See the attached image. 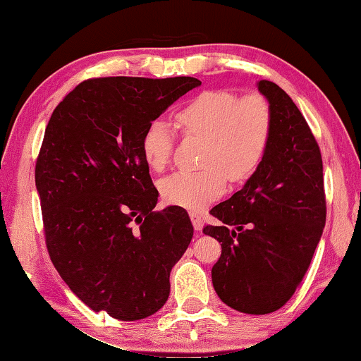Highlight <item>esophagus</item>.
I'll return each instance as SVG.
<instances>
[{
  "label": "esophagus",
  "instance_id": "34e87169",
  "mask_svg": "<svg viewBox=\"0 0 361 361\" xmlns=\"http://www.w3.org/2000/svg\"><path fill=\"white\" fill-rule=\"evenodd\" d=\"M190 219H192V224H193V228H195V230L200 231L201 228H203V225H204L203 217H201L198 212L192 211V212H190Z\"/></svg>",
  "mask_w": 361,
  "mask_h": 361
}]
</instances>
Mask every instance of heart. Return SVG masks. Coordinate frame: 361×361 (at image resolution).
<instances>
[{"label":"heart","mask_w":361,"mask_h":361,"mask_svg":"<svg viewBox=\"0 0 361 361\" xmlns=\"http://www.w3.org/2000/svg\"><path fill=\"white\" fill-rule=\"evenodd\" d=\"M174 123L184 136L203 139L200 171H177L161 182L171 204L201 209L225 192L226 180L241 182L258 168L267 152L273 112L260 93L238 98L225 90H207L176 112ZM174 135L163 120L144 130L141 150L145 163L161 171L171 160Z\"/></svg>","instance_id":"1"}]
</instances>
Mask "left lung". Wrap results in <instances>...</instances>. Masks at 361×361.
I'll return each instance as SVG.
<instances>
[{"label":"left lung","instance_id":"obj_1","mask_svg":"<svg viewBox=\"0 0 361 361\" xmlns=\"http://www.w3.org/2000/svg\"><path fill=\"white\" fill-rule=\"evenodd\" d=\"M258 90L273 112L267 152L230 200L212 207L220 224L204 235L222 243L212 286L226 306L263 315L292 298L324 233L326 201L319 144L293 99L269 80Z\"/></svg>","mask_w":361,"mask_h":361}]
</instances>
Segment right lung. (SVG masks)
I'll return each instance as SVG.
<instances>
[{"label": "right lung", "instance_id": "right-lung-1", "mask_svg": "<svg viewBox=\"0 0 361 361\" xmlns=\"http://www.w3.org/2000/svg\"><path fill=\"white\" fill-rule=\"evenodd\" d=\"M195 78H99L68 93L50 117L35 179L54 267L94 312L133 322L161 309L169 273L193 238L187 211H154L158 192L144 130Z\"/></svg>", "mask_w": 361, "mask_h": 361}]
</instances>
